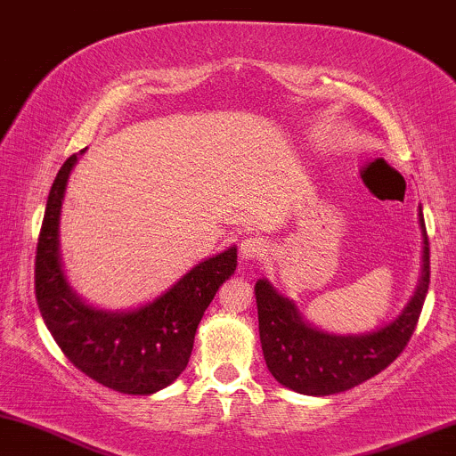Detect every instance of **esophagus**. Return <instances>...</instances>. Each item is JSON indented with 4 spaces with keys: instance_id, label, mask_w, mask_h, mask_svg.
Listing matches in <instances>:
<instances>
[{
    "instance_id": "obj_1",
    "label": "esophagus",
    "mask_w": 456,
    "mask_h": 456,
    "mask_svg": "<svg viewBox=\"0 0 456 456\" xmlns=\"http://www.w3.org/2000/svg\"><path fill=\"white\" fill-rule=\"evenodd\" d=\"M270 250V242L268 240L259 238V235H248V238L242 240L240 244V255L242 259H250V261H259L268 255Z\"/></svg>"
}]
</instances>
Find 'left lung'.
I'll return each instance as SVG.
<instances>
[{
	"mask_svg": "<svg viewBox=\"0 0 456 456\" xmlns=\"http://www.w3.org/2000/svg\"><path fill=\"white\" fill-rule=\"evenodd\" d=\"M422 276L410 305L388 326L369 334L322 332L302 319L294 302L281 296L268 281H257L255 297L259 313V338L265 364L274 379L300 395L326 396L345 392L375 378L410 343L428 291V238L425 218L420 216Z\"/></svg>",
	"mask_w": 456,
	"mask_h": 456,
	"instance_id": "1",
	"label": "left lung"
}]
</instances>
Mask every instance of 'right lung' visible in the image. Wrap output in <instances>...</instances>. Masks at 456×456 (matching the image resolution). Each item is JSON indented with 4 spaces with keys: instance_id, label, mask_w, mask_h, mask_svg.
Returning <instances> with one entry per match:
<instances>
[{
    "instance_id": "obj_1",
    "label": "right lung",
    "mask_w": 456,
    "mask_h": 456,
    "mask_svg": "<svg viewBox=\"0 0 456 456\" xmlns=\"http://www.w3.org/2000/svg\"><path fill=\"white\" fill-rule=\"evenodd\" d=\"M86 150H81V154ZM72 154L51 186L38 248L36 300L51 337L81 373L124 395H154L180 378L195 332L218 287L238 265L235 246L197 264L169 291L126 313L94 308L68 285L60 257V214Z\"/></svg>"
}]
</instances>
